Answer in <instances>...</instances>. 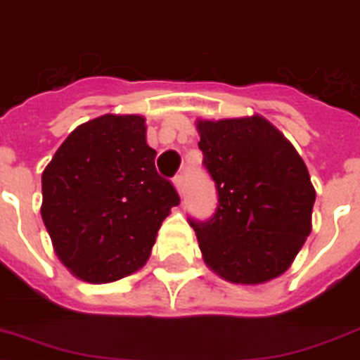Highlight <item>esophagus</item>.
I'll use <instances>...</instances> for the list:
<instances>
[{"instance_id": "obj_1", "label": "esophagus", "mask_w": 360, "mask_h": 360, "mask_svg": "<svg viewBox=\"0 0 360 360\" xmlns=\"http://www.w3.org/2000/svg\"><path fill=\"white\" fill-rule=\"evenodd\" d=\"M172 184H174V188H176V191L180 193V195H184V193H186V176H184V174H178V176H174Z\"/></svg>"}]
</instances>
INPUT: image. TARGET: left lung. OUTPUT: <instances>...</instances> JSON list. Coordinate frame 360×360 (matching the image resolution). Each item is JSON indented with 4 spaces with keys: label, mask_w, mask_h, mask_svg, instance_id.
Here are the masks:
<instances>
[{
    "label": "left lung",
    "mask_w": 360,
    "mask_h": 360,
    "mask_svg": "<svg viewBox=\"0 0 360 360\" xmlns=\"http://www.w3.org/2000/svg\"><path fill=\"white\" fill-rule=\"evenodd\" d=\"M199 150L218 191L209 221L190 220L205 264L235 285L290 267L311 233L315 188L304 159L266 117L197 119Z\"/></svg>",
    "instance_id": "left-lung-1"
}]
</instances>
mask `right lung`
<instances>
[{
	"label": "right lung",
	"mask_w": 360,
	"mask_h": 360,
	"mask_svg": "<svg viewBox=\"0 0 360 360\" xmlns=\"http://www.w3.org/2000/svg\"><path fill=\"white\" fill-rule=\"evenodd\" d=\"M142 115L106 113L68 134L41 174V218L58 260L85 283L139 271L180 202L155 170Z\"/></svg>",
	"instance_id": "obj_1"
}]
</instances>
